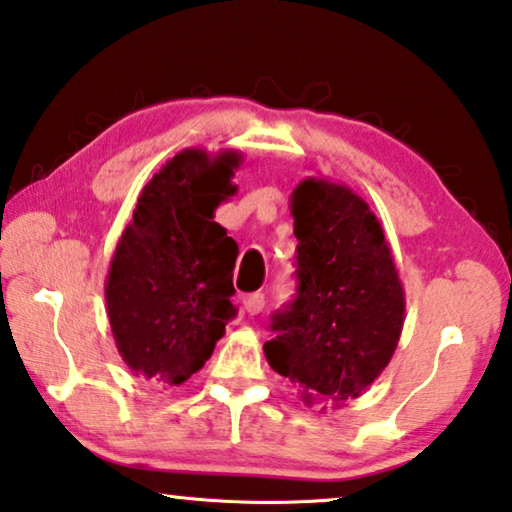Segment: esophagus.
I'll return each instance as SVG.
<instances>
[{"mask_svg": "<svg viewBox=\"0 0 512 512\" xmlns=\"http://www.w3.org/2000/svg\"><path fill=\"white\" fill-rule=\"evenodd\" d=\"M264 303H266V299H264L262 292L243 296V308H246L248 315H259V312L264 310Z\"/></svg>", "mask_w": 512, "mask_h": 512, "instance_id": "esophagus-1", "label": "esophagus"}]
</instances>
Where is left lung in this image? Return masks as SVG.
Here are the masks:
<instances>
[{
    "instance_id": "1",
    "label": "left lung",
    "mask_w": 512,
    "mask_h": 512,
    "mask_svg": "<svg viewBox=\"0 0 512 512\" xmlns=\"http://www.w3.org/2000/svg\"><path fill=\"white\" fill-rule=\"evenodd\" d=\"M292 216L296 294L271 315L264 352L305 395L347 402L379 377L398 345V271L377 218L349 188L303 181Z\"/></svg>"
}]
</instances>
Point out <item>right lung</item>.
Instances as JSON below:
<instances>
[{"label":"right lung","mask_w":512,"mask_h":512,"mask_svg":"<svg viewBox=\"0 0 512 512\" xmlns=\"http://www.w3.org/2000/svg\"><path fill=\"white\" fill-rule=\"evenodd\" d=\"M236 165V154L186 149L137 200L105 287L114 340L135 375L183 384L225 335L239 246L213 209L236 193Z\"/></svg>","instance_id":"obj_1"}]
</instances>
